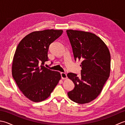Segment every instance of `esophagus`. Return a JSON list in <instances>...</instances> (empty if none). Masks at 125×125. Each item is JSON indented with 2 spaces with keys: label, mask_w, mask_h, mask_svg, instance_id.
Instances as JSON below:
<instances>
[{
  "label": "esophagus",
  "mask_w": 125,
  "mask_h": 125,
  "mask_svg": "<svg viewBox=\"0 0 125 125\" xmlns=\"http://www.w3.org/2000/svg\"><path fill=\"white\" fill-rule=\"evenodd\" d=\"M61 78H62V79H65L67 78V74H66L64 73H61Z\"/></svg>",
  "instance_id": "obj_1"
}]
</instances>
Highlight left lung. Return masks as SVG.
<instances>
[{
  "instance_id": "8db88e82",
  "label": "left lung",
  "mask_w": 125,
  "mask_h": 125,
  "mask_svg": "<svg viewBox=\"0 0 125 125\" xmlns=\"http://www.w3.org/2000/svg\"><path fill=\"white\" fill-rule=\"evenodd\" d=\"M67 33L75 60L82 61L79 77L71 73L67 75L75 84L68 95L73 102L84 104L99 95L109 77L110 52L106 44L94 34L73 30H67Z\"/></svg>"
}]
</instances>
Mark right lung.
Wrapping results in <instances>:
<instances>
[{
  "instance_id": "obj_1",
  "label": "right lung",
  "mask_w": 125,
  "mask_h": 125,
  "mask_svg": "<svg viewBox=\"0 0 125 125\" xmlns=\"http://www.w3.org/2000/svg\"><path fill=\"white\" fill-rule=\"evenodd\" d=\"M62 30L31 32L18 45L13 57L12 76L20 91L34 102L48 98L61 79L58 71L44 67L48 61L50 44L62 35Z\"/></svg>"
}]
</instances>
